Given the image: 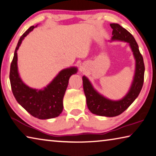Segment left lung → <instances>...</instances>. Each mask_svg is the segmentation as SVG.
Listing matches in <instances>:
<instances>
[{"label": "left lung", "mask_w": 156, "mask_h": 156, "mask_svg": "<svg viewBox=\"0 0 156 156\" xmlns=\"http://www.w3.org/2000/svg\"><path fill=\"white\" fill-rule=\"evenodd\" d=\"M110 26L113 30L110 41H121L129 44L135 60V74L129 90L122 99L113 101L98 93L85 76H83V82L87 105L90 112L98 116L112 117L124 112L140 94L144 83L145 68L143 57L132 34L118 23H110Z\"/></svg>", "instance_id": "8db88e82"}]
</instances>
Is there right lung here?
I'll list each match as a JSON object with an SVG mask.
<instances>
[{
  "mask_svg": "<svg viewBox=\"0 0 156 156\" xmlns=\"http://www.w3.org/2000/svg\"><path fill=\"white\" fill-rule=\"evenodd\" d=\"M37 26H31L23 34L17 44L10 66L9 80L14 96L27 112L39 119L58 117L63 110V98L67 88L69 78L77 73L75 66L64 69L58 73L46 87L41 90L30 87L19 76L17 65V51L24 38Z\"/></svg>",
  "mask_w": 156,
  "mask_h": 156,
  "instance_id": "1",
  "label": "right lung"
}]
</instances>
